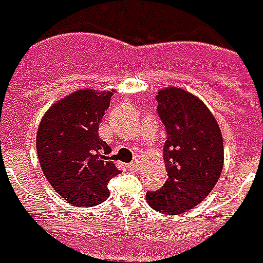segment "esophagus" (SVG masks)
<instances>
[{
    "instance_id": "34e87169",
    "label": "esophagus",
    "mask_w": 263,
    "mask_h": 263,
    "mask_svg": "<svg viewBox=\"0 0 263 263\" xmlns=\"http://www.w3.org/2000/svg\"><path fill=\"white\" fill-rule=\"evenodd\" d=\"M128 167H129V169H132V171H135V169H138V167H139V162H132V163H129V165H128Z\"/></svg>"
}]
</instances>
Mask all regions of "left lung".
Segmentation results:
<instances>
[{"label":"left lung","mask_w":263,"mask_h":263,"mask_svg":"<svg viewBox=\"0 0 263 263\" xmlns=\"http://www.w3.org/2000/svg\"><path fill=\"white\" fill-rule=\"evenodd\" d=\"M158 114L166 128L163 145L167 180L148 192V204L158 213L179 215L197 205L218 182L224 165L221 129L207 105L179 87L156 96Z\"/></svg>","instance_id":"left-lung-1"}]
</instances>
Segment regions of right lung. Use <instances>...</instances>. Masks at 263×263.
Returning <instances> with one entry per match:
<instances>
[{"label":"right lung","instance_id":"obj_1","mask_svg":"<svg viewBox=\"0 0 263 263\" xmlns=\"http://www.w3.org/2000/svg\"><path fill=\"white\" fill-rule=\"evenodd\" d=\"M111 91L81 88L49 107L36 134L43 175L58 193L77 207H92L108 197L107 184L120 171L111 148L98 137Z\"/></svg>","mask_w":263,"mask_h":263}]
</instances>
